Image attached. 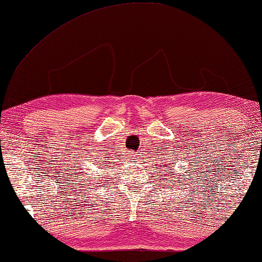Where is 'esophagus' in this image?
Listing matches in <instances>:
<instances>
[{
  "mask_svg": "<svg viewBox=\"0 0 262 262\" xmlns=\"http://www.w3.org/2000/svg\"><path fill=\"white\" fill-rule=\"evenodd\" d=\"M134 159H135V156H134Z\"/></svg>",
  "mask_w": 262,
  "mask_h": 262,
  "instance_id": "esophagus-1",
  "label": "esophagus"
}]
</instances>
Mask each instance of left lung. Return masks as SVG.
Returning <instances> with one entry per match:
<instances>
[{
    "label": "left lung",
    "instance_id": "1",
    "mask_svg": "<svg viewBox=\"0 0 262 262\" xmlns=\"http://www.w3.org/2000/svg\"><path fill=\"white\" fill-rule=\"evenodd\" d=\"M172 175H173V172H172Z\"/></svg>",
    "mask_w": 262,
    "mask_h": 262
}]
</instances>
